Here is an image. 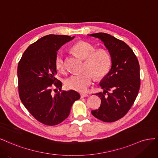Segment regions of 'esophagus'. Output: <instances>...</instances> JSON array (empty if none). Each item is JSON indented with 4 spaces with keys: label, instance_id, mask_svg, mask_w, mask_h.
Segmentation results:
<instances>
[{
    "label": "esophagus",
    "instance_id": "esophagus-1",
    "mask_svg": "<svg viewBox=\"0 0 158 158\" xmlns=\"http://www.w3.org/2000/svg\"><path fill=\"white\" fill-rule=\"evenodd\" d=\"M81 98H85L86 97V96H88V94H86V93H81Z\"/></svg>",
    "mask_w": 158,
    "mask_h": 158
}]
</instances>
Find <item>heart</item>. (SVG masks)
Wrapping results in <instances>:
<instances>
[{"instance_id": "b5f03b06", "label": "heart", "mask_w": 158, "mask_h": 158, "mask_svg": "<svg viewBox=\"0 0 158 158\" xmlns=\"http://www.w3.org/2000/svg\"><path fill=\"white\" fill-rule=\"evenodd\" d=\"M72 50L80 57L85 59V71L80 74L71 75L65 81V85L68 89L83 93L92 85L94 76L99 79L108 73L111 62V56L106 50H96L94 45L84 40L76 43ZM55 65L60 72H65V55L62 50H60L56 54Z\"/></svg>"}]
</instances>
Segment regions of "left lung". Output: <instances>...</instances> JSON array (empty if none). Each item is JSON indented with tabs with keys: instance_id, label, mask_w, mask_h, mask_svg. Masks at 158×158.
Listing matches in <instances>:
<instances>
[{
	"instance_id": "left-lung-1",
	"label": "left lung",
	"mask_w": 158,
	"mask_h": 158,
	"mask_svg": "<svg viewBox=\"0 0 158 158\" xmlns=\"http://www.w3.org/2000/svg\"><path fill=\"white\" fill-rule=\"evenodd\" d=\"M90 36L104 43L111 59V69L100 83L104 91L95 94L100 98L101 105L91 113L104 122H114L127 114L138 95L140 86L139 63L133 50L122 40L104 33Z\"/></svg>"
}]
</instances>
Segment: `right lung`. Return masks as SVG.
Instances as JSON below:
<instances>
[{"instance_id":"add662e5","label":"right lung","mask_w":158,"mask_h":158,"mask_svg":"<svg viewBox=\"0 0 158 158\" xmlns=\"http://www.w3.org/2000/svg\"><path fill=\"white\" fill-rule=\"evenodd\" d=\"M73 38L68 35H46L29 46L18 64L20 100L29 112L46 125L62 123L69 116L74 102L80 98L75 90H61L62 84L56 77V54L63 44ZM54 86L60 92L53 90Z\"/></svg>"}]
</instances>
